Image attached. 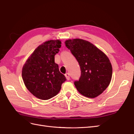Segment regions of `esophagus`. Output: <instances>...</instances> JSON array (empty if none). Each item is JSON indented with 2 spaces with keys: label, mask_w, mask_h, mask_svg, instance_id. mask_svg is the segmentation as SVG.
<instances>
[{
  "label": "esophagus",
  "mask_w": 134,
  "mask_h": 134,
  "mask_svg": "<svg viewBox=\"0 0 134 134\" xmlns=\"http://www.w3.org/2000/svg\"><path fill=\"white\" fill-rule=\"evenodd\" d=\"M65 76H66V79H67V80H69L70 79V75H69V74H68V73H67V74H66V75H65Z\"/></svg>",
  "instance_id": "esophagus-1"
}]
</instances>
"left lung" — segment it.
I'll use <instances>...</instances> for the list:
<instances>
[{
    "label": "left lung",
    "instance_id": "obj_1",
    "mask_svg": "<svg viewBox=\"0 0 134 134\" xmlns=\"http://www.w3.org/2000/svg\"><path fill=\"white\" fill-rule=\"evenodd\" d=\"M66 47L76 58L81 76L74 84L80 94L88 98L101 94L110 83L112 66L106 55L93 44L79 38L68 40Z\"/></svg>",
    "mask_w": 134,
    "mask_h": 134
}]
</instances>
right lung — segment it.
Returning <instances> with one entry per match:
<instances>
[{
    "label": "right lung",
    "mask_w": 134,
    "mask_h": 134,
    "mask_svg": "<svg viewBox=\"0 0 134 134\" xmlns=\"http://www.w3.org/2000/svg\"><path fill=\"white\" fill-rule=\"evenodd\" d=\"M59 40H49L38 46L26 61L22 77L28 91L41 100H46L59 93L66 80L55 63V55L61 47Z\"/></svg>",
    "instance_id": "1"
}]
</instances>
